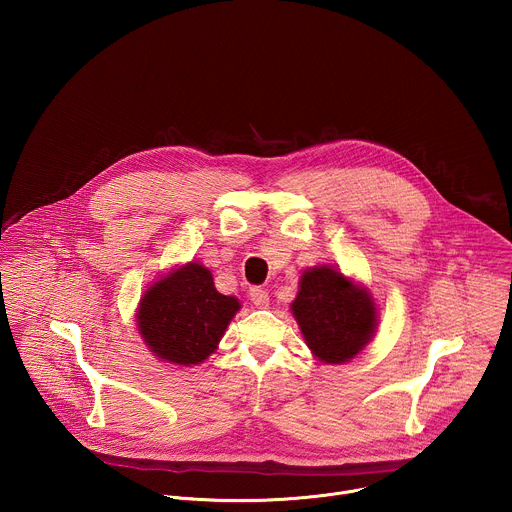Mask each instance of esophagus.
<instances>
[{
	"label": "esophagus",
	"mask_w": 512,
	"mask_h": 512,
	"mask_svg": "<svg viewBox=\"0 0 512 512\" xmlns=\"http://www.w3.org/2000/svg\"><path fill=\"white\" fill-rule=\"evenodd\" d=\"M249 298L255 308H267L269 306V294L263 287H251Z\"/></svg>",
	"instance_id": "34e87169"
}]
</instances>
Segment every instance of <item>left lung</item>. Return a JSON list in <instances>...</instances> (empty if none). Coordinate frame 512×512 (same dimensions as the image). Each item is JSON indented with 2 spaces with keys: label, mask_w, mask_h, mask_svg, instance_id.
<instances>
[{
  "label": "left lung",
  "mask_w": 512,
  "mask_h": 512,
  "mask_svg": "<svg viewBox=\"0 0 512 512\" xmlns=\"http://www.w3.org/2000/svg\"><path fill=\"white\" fill-rule=\"evenodd\" d=\"M289 310L312 354L326 364L358 356L379 326L371 291L332 265H314L302 273Z\"/></svg>",
  "instance_id": "1"
}]
</instances>
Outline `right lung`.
<instances>
[{
    "mask_svg": "<svg viewBox=\"0 0 512 512\" xmlns=\"http://www.w3.org/2000/svg\"><path fill=\"white\" fill-rule=\"evenodd\" d=\"M241 302L216 291L198 261L172 267L143 291L135 326L152 356L174 367H196L216 352Z\"/></svg>",
    "mask_w": 512,
    "mask_h": 512,
    "instance_id": "right-lung-1",
    "label": "right lung"
}]
</instances>
